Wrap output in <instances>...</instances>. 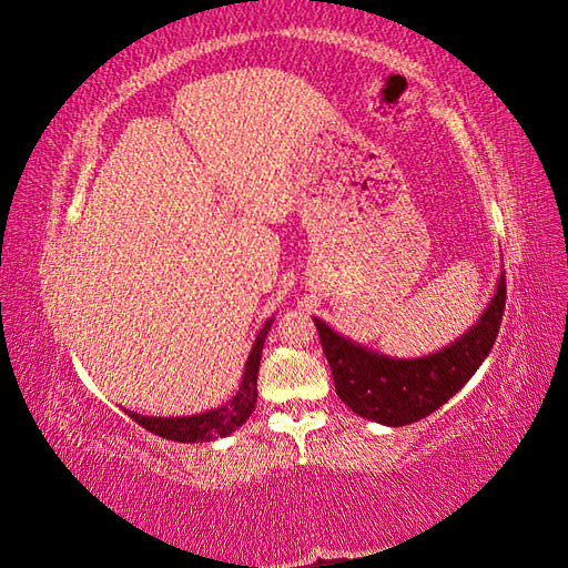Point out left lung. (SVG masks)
I'll return each instance as SVG.
<instances>
[{"mask_svg":"<svg viewBox=\"0 0 568 568\" xmlns=\"http://www.w3.org/2000/svg\"><path fill=\"white\" fill-rule=\"evenodd\" d=\"M505 274L480 317L448 346L422 357H393L334 332L313 317L336 395L355 415L384 426H405L432 415L467 384L488 357L505 313Z\"/></svg>","mask_w":568,"mask_h":568,"instance_id":"8db88e82","label":"left lung"}]
</instances>
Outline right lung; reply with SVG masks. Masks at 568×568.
I'll list each match as a JSON object with an SVG mask.
<instances>
[{
    "label": "right lung",
    "mask_w": 568,
    "mask_h": 568,
    "mask_svg": "<svg viewBox=\"0 0 568 568\" xmlns=\"http://www.w3.org/2000/svg\"><path fill=\"white\" fill-rule=\"evenodd\" d=\"M274 317H270L263 329L255 334V341L251 346L242 384H239V390L232 395V398L213 409L199 412V415H186V417H151V415H136L132 409L123 412L128 417H132L136 424L146 432L156 434L168 440H178V443H213L217 438H225L234 434L239 426H242L251 412L255 409L257 400V369H261V357H263V343L267 338V332L272 326Z\"/></svg>",
    "instance_id": "right-lung-1"
}]
</instances>
